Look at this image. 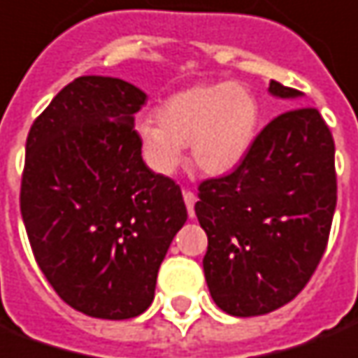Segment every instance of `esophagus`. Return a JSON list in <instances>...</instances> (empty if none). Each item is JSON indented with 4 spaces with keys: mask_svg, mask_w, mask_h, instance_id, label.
I'll use <instances>...</instances> for the list:
<instances>
[{
    "mask_svg": "<svg viewBox=\"0 0 358 358\" xmlns=\"http://www.w3.org/2000/svg\"><path fill=\"white\" fill-rule=\"evenodd\" d=\"M185 204H187V210H189V215L194 217V204H196V194L192 191H183Z\"/></svg>",
    "mask_w": 358,
    "mask_h": 358,
    "instance_id": "1",
    "label": "esophagus"
}]
</instances>
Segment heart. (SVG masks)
Returning a JSON list of instances; mask_svg holds the SVG:
<instances>
[{
    "instance_id": "b5f03b06",
    "label": "heart",
    "mask_w": 358,
    "mask_h": 358,
    "mask_svg": "<svg viewBox=\"0 0 358 358\" xmlns=\"http://www.w3.org/2000/svg\"><path fill=\"white\" fill-rule=\"evenodd\" d=\"M158 119H141L134 133L148 164L159 173H173L183 162V146L200 171L225 175L252 148L260 108L248 86L210 83L185 88L158 108Z\"/></svg>"
}]
</instances>
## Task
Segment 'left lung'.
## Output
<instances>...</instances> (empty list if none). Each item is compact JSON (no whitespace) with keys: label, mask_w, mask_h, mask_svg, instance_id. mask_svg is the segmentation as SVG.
Here are the masks:
<instances>
[{"label":"left lung","mask_w":358,"mask_h":358,"mask_svg":"<svg viewBox=\"0 0 358 358\" xmlns=\"http://www.w3.org/2000/svg\"><path fill=\"white\" fill-rule=\"evenodd\" d=\"M275 98L303 94L270 83ZM336 144L314 108L272 119L229 175L199 187L194 212L208 235L202 260L214 303L260 316L305 287L326 250L336 212Z\"/></svg>","instance_id":"1"}]
</instances>
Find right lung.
<instances>
[{
    "label": "right lung",
    "instance_id": "obj_1",
    "mask_svg": "<svg viewBox=\"0 0 358 358\" xmlns=\"http://www.w3.org/2000/svg\"><path fill=\"white\" fill-rule=\"evenodd\" d=\"M146 94L78 77L30 127L21 214L40 270L78 313L127 320L154 301L156 278L187 222L179 185L144 164L134 113Z\"/></svg>",
    "mask_w": 358,
    "mask_h": 358
}]
</instances>
